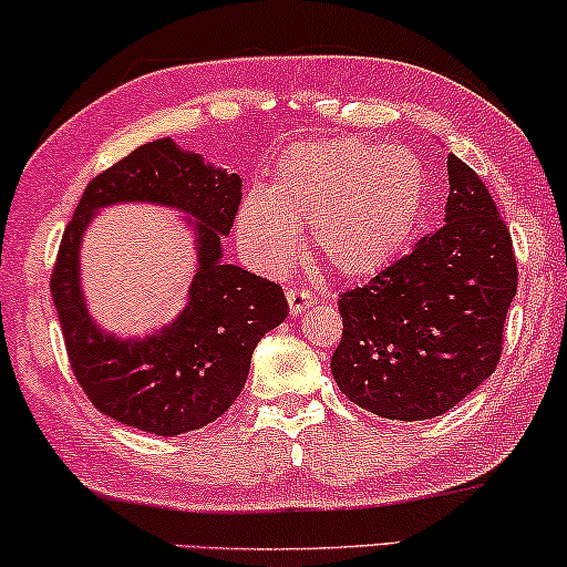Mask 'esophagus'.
Masks as SVG:
<instances>
[{
	"label": "esophagus",
	"mask_w": 567,
	"mask_h": 567,
	"mask_svg": "<svg viewBox=\"0 0 567 567\" xmlns=\"http://www.w3.org/2000/svg\"><path fill=\"white\" fill-rule=\"evenodd\" d=\"M286 301H289L291 315H301L305 310H310L312 305H318V297H315L312 291H305V289H289L286 291Z\"/></svg>",
	"instance_id": "esophagus-1"
}]
</instances>
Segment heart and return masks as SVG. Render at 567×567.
<instances>
[{
    "label": "heart",
    "instance_id": "1",
    "mask_svg": "<svg viewBox=\"0 0 567 567\" xmlns=\"http://www.w3.org/2000/svg\"><path fill=\"white\" fill-rule=\"evenodd\" d=\"M427 200V168L409 145L322 140L286 151L270 189L241 197L234 234L247 262L278 276L310 252L336 274L359 278L393 262L414 234Z\"/></svg>",
    "mask_w": 567,
    "mask_h": 567
}]
</instances>
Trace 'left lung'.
Segmentation results:
<instances>
[{"mask_svg": "<svg viewBox=\"0 0 567 567\" xmlns=\"http://www.w3.org/2000/svg\"><path fill=\"white\" fill-rule=\"evenodd\" d=\"M445 226L393 266L341 293L343 336L330 372L349 401L382 419L424 422L495 372L516 297V257L489 189L447 153Z\"/></svg>", "mask_w": 567, "mask_h": 567, "instance_id": "left-lung-1", "label": "left lung"}]
</instances>
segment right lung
<instances>
[{"instance_id": "add662e5", "label": "right lung", "mask_w": 567, "mask_h": 567, "mask_svg": "<svg viewBox=\"0 0 567 567\" xmlns=\"http://www.w3.org/2000/svg\"><path fill=\"white\" fill-rule=\"evenodd\" d=\"M239 200V174L208 164L172 137L140 145L85 187L59 245L51 297L72 372L101 414L176 437L216 422L237 401L255 347L289 315L281 286L224 262V237ZM112 204L182 212L196 241L198 268L186 307L143 337L101 327L82 291L79 247L92 218Z\"/></svg>"}]
</instances>
